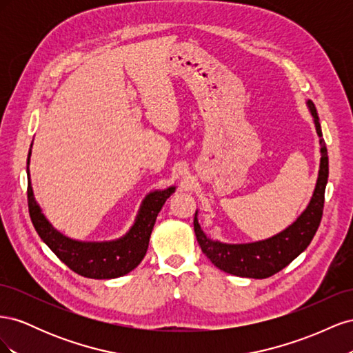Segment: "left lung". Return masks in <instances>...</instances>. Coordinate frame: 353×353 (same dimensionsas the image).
<instances>
[{"mask_svg": "<svg viewBox=\"0 0 353 353\" xmlns=\"http://www.w3.org/2000/svg\"><path fill=\"white\" fill-rule=\"evenodd\" d=\"M307 108L314 116L319 144H321V163H319L318 181L311 203L297 221L283 232L268 240L249 244H223L209 240L194 216V232L201 252L216 268L237 276L258 280L268 279L285 268L312 241L323 218L324 194L328 179V156L315 104L309 100Z\"/></svg>", "mask_w": 353, "mask_h": 353, "instance_id": "1", "label": "left lung"}]
</instances>
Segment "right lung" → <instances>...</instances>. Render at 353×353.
<instances>
[{
    "label": "right lung",
    "mask_w": 353,
    "mask_h": 353,
    "mask_svg": "<svg viewBox=\"0 0 353 353\" xmlns=\"http://www.w3.org/2000/svg\"><path fill=\"white\" fill-rule=\"evenodd\" d=\"M174 187H170L148 194L143 201L137 222L130 232L121 240L110 243H82L70 240L52 228L37 205L34 193H32L30 179L28 181V206L38 236L63 263H66L73 272L87 279L109 280L128 274L143 261L157 213L165 205L166 199L174 193Z\"/></svg>",
    "instance_id": "obj_1"
}]
</instances>
